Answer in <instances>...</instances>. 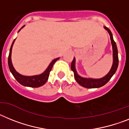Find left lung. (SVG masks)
I'll return each mask as SVG.
<instances>
[{
    "label": "left lung",
    "instance_id": "8db88e82",
    "mask_svg": "<svg viewBox=\"0 0 129 129\" xmlns=\"http://www.w3.org/2000/svg\"><path fill=\"white\" fill-rule=\"evenodd\" d=\"M106 30L109 33L110 36V40H111L112 45V49H113V58H114V61H113V65L111 69L110 72L106 75L105 77L103 78H100V79H92V78H82V77H80L77 74V71H76L75 67V58H73V60L71 62V70L73 71L74 76H75V78L76 81L78 82L80 85L82 86H83L84 88H100L101 86H104L112 78L114 74L116 73V70L118 67L119 63V59H118V52H117V46H116V42L114 41V39L112 37V34L111 31L108 28L105 27Z\"/></svg>",
    "mask_w": 129,
    "mask_h": 129
}]
</instances>
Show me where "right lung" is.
Masks as SVG:
<instances>
[{
    "mask_svg": "<svg viewBox=\"0 0 129 129\" xmlns=\"http://www.w3.org/2000/svg\"><path fill=\"white\" fill-rule=\"evenodd\" d=\"M22 27V28H23ZM21 30V29H20ZM15 41V40H13V43H12L11 48L10 49V53H9L8 56V66L9 69L10 70L11 73L13 75L14 78L17 80V81L19 83L21 84V85L24 86H28V87H32V88H38L40 86H43V84H45V82L47 81L48 78H49V74L51 72V69L52 68L54 63H55L56 61L58 60L59 58H56L54 60H52L51 64L49 65L48 68L46 69V71H45L43 73L40 75H36V76H32V77H26V76H23L20 75L19 73H18L15 69L13 68V65L12 63V60H11V54H12V47H13V43Z\"/></svg>",
    "mask_w": 129,
    "mask_h": 129,
    "instance_id": "1",
    "label": "right lung"
}]
</instances>
